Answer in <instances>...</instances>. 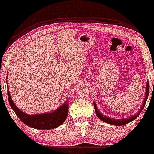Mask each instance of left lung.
Here are the masks:
<instances>
[{
  "label": "left lung",
  "mask_w": 154,
  "mask_h": 154,
  "mask_svg": "<svg viewBox=\"0 0 154 154\" xmlns=\"http://www.w3.org/2000/svg\"><path fill=\"white\" fill-rule=\"evenodd\" d=\"M148 94H149V83H148V81L146 83V93H145V98L143 100V103L142 104V106H141L140 109V111L137 113H136L134 115L130 116V117H127L125 118V119H115V118H112V117H109V116H105L104 114L100 113L99 110L98 109V107H97L96 103L95 102L93 101V106H94L95 108V114H96L97 116H98L99 119L101 120V121L110 124V125H115V126H122V125H125L128 124L130 122L133 121L135 120L137 116H139V114H140L141 111H142L143 108L145 107V105H146V100L148 99Z\"/></svg>",
  "instance_id": "8db88e82"
}]
</instances>
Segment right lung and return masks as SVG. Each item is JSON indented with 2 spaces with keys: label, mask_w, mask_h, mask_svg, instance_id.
<instances>
[{
  "label": "right lung",
  "mask_w": 154,
  "mask_h": 154,
  "mask_svg": "<svg viewBox=\"0 0 154 154\" xmlns=\"http://www.w3.org/2000/svg\"><path fill=\"white\" fill-rule=\"evenodd\" d=\"M7 77L8 76H6V79ZM7 94H8V102L11 109L21 121L30 128L38 129V130H51V129L56 128L64 122L68 116V100L54 111L43 113V114H28L21 111L12 100L8 85H7Z\"/></svg>",
  "instance_id": "add662e5"
}]
</instances>
